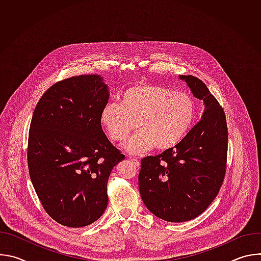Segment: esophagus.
Listing matches in <instances>:
<instances>
[{
  "instance_id": "1",
  "label": "esophagus",
  "mask_w": 261,
  "mask_h": 261,
  "mask_svg": "<svg viewBox=\"0 0 261 261\" xmlns=\"http://www.w3.org/2000/svg\"><path fill=\"white\" fill-rule=\"evenodd\" d=\"M129 160L135 165V166H139V164H140V162H139V160H137V159H135V158H132V157H130L129 158Z\"/></svg>"
}]
</instances>
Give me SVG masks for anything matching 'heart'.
<instances>
[{"label":"heart","instance_id":"1","mask_svg":"<svg viewBox=\"0 0 261 261\" xmlns=\"http://www.w3.org/2000/svg\"><path fill=\"white\" fill-rule=\"evenodd\" d=\"M196 114L194 100L184 92H173L157 85L138 84L126 89L121 104L107 102L100 122L117 142L127 139L136 123L139 130L124 144L130 154L176 146L190 132Z\"/></svg>","mask_w":261,"mask_h":261}]
</instances>
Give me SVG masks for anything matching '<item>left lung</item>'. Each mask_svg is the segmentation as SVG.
I'll return each instance as SVG.
<instances>
[{
  "label": "left lung",
  "instance_id": "obj_1",
  "mask_svg": "<svg viewBox=\"0 0 261 261\" xmlns=\"http://www.w3.org/2000/svg\"><path fill=\"white\" fill-rule=\"evenodd\" d=\"M202 100L201 120L176 146L141 160L139 192L147 210L168 222L189 221L216 198L225 176L228 132L225 114L195 76L179 75Z\"/></svg>",
  "mask_w": 261,
  "mask_h": 261
}]
</instances>
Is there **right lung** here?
I'll list each match as a JSON object with an SVG mask.
<instances>
[{
  "label": "right lung",
  "mask_w": 261,
  "mask_h": 261,
  "mask_svg": "<svg viewBox=\"0 0 261 261\" xmlns=\"http://www.w3.org/2000/svg\"><path fill=\"white\" fill-rule=\"evenodd\" d=\"M108 98L100 75L73 76L51 86L34 110L30 177L45 212L67 227L90 225L103 215L108 177L125 159L102 130Z\"/></svg>",
  "instance_id": "right-lung-1"
}]
</instances>
